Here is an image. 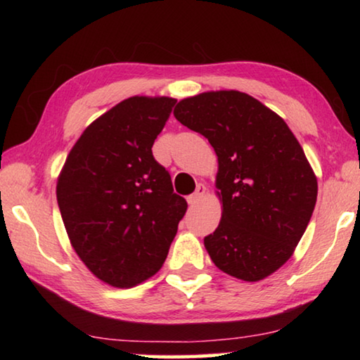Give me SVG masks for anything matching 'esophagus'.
I'll return each instance as SVG.
<instances>
[{"label": "esophagus", "instance_id": "obj_1", "mask_svg": "<svg viewBox=\"0 0 360 360\" xmlns=\"http://www.w3.org/2000/svg\"><path fill=\"white\" fill-rule=\"evenodd\" d=\"M205 193H206V187H205L203 184H198L197 188H195V192H193L192 195H188V197H187V203L191 205V206L197 205V203L200 202V200L203 198Z\"/></svg>", "mask_w": 360, "mask_h": 360}]
</instances>
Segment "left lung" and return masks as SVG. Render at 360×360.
<instances>
[{
    "label": "left lung",
    "mask_w": 360,
    "mask_h": 360,
    "mask_svg": "<svg viewBox=\"0 0 360 360\" xmlns=\"http://www.w3.org/2000/svg\"><path fill=\"white\" fill-rule=\"evenodd\" d=\"M173 114L217 155L222 217L205 236L211 260L243 281L270 276L294 254L318 198L300 143L276 112L238 90L184 98Z\"/></svg>",
    "instance_id": "8db88e82"
}]
</instances>
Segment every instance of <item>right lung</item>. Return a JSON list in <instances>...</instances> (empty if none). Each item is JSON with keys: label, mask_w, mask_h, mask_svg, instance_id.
Returning <instances> with one entry per match:
<instances>
[{"label": "right lung", "mask_w": 360, "mask_h": 360, "mask_svg": "<svg viewBox=\"0 0 360 360\" xmlns=\"http://www.w3.org/2000/svg\"><path fill=\"white\" fill-rule=\"evenodd\" d=\"M176 100L131 96L94 120L70 150L57 202L85 266L103 283L133 288L154 276L187 211L152 155Z\"/></svg>", "instance_id": "1"}]
</instances>
